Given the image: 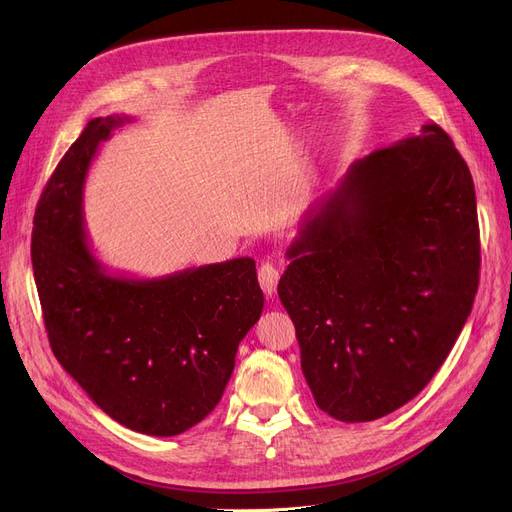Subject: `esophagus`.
<instances>
[{"instance_id": "obj_1", "label": "esophagus", "mask_w": 512, "mask_h": 512, "mask_svg": "<svg viewBox=\"0 0 512 512\" xmlns=\"http://www.w3.org/2000/svg\"><path fill=\"white\" fill-rule=\"evenodd\" d=\"M278 280H280V270L274 263L267 261L259 267V284H261V288H263L267 297H274V294H276Z\"/></svg>"}]
</instances>
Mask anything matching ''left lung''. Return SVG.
Here are the masks:
<instances>
[{
	"instance_id": "left-lung-1",
	"label": "left lung",
	"mask_w": 512,
	"mask_h": 512,
	"mask_svg": "<svg viewBox=\"0 0 512 512\" xmlns=\"http://www.w3.org/2000/svg\"><path fill=\"white\" fill-rule=\"evenodd\" d=\"M278 297L317 407L346 423L415 398L479 284L471 172L438 124L357 159L303 215Z\"/></svg>"
}]
</instances>
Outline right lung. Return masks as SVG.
<instances>
[{
  "label": "right lung",
  "mask_w": 512,
  "mask_h": 512,
  "mask_svg": "<svg viewBox=\"0 0 512 512\" xmlns=\"http://www.w3.org/2000/svg\"><path fill=\"white\" fill-rule=\"evenodd\" d=\"M128 122L91 120L62 157L35 213L31 259L60 365L120 425L170 438L220 402L263 292L251 257L139 280L112 274L93 255L85 180L99 145Z\"/></svg>",
  "instance_id": "add662e5"
}]
</instances>
